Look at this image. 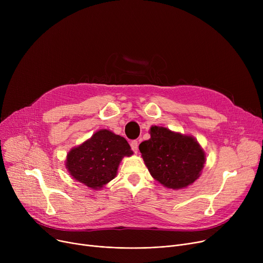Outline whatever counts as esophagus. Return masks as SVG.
<instances>
[{
  "mask_svg": "<svg viewBox=\"0 0 263 263\" xmlns=\"http://www.w3.org/2000/svg\"><path fill=\"white\" fill-rule=\"evenodd\" d=\"M130 146H131V149L136 154L137 150H139V144H137V142L136 141H132L130 143Z\"/></svg>",
  "mask_w": 263,
  "mask_h": 263,
  "instance_id": "34e87169",
  "label": "esophagus"
}]
</instances>
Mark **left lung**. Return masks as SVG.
Instances as JSON below:
<instances>
[{"instance_id": "obj_1", "label": "left lung", "mask_w": 263, "mask_h": 263, "mask_svg": "<svg viewBox=\"0 0 263 263\" xmlns=\"http://www.w3.org/2000/svg\"><path fill=\"white\" fill-rule=\"evenodd\" d=\"M150 139L140 144L146 166L157 181L165 187H186L199 178L205 155L191 135L153 126Z\"/></svg>"}]
</instances>
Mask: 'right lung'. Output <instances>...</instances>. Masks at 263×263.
<instances>
[{"label":"right lung","mask_w":263,"mask_h":263,"mask_svg":"<svg viewBox=\"0 0 263 263\" xmlns=\"http://www.w3.org/2000/svg\"><path fill=\"white\" fill-rule=\"evenodd\" d=\"M133 155L124 137L103 129L69 151L66 168L74 180L100 190L116 177L123 157Z\"/></svg>","instance_id":"add662e5"}]
</instances>
